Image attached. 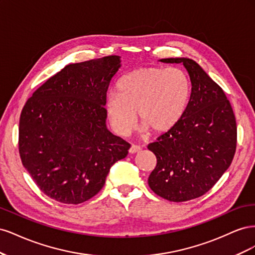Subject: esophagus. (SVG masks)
<instances>
[{"mask_svg":"<svg viewBox=\"0 0 255 255\" xmlns=\"http://www.w3.org/2000/svg\"><path fill=\"white\" fill-rule=\"evenodd\" d=\"M140 150H141L140 146H138V145H136V144H132V145H130V148H129L128 152H129L130 154H134V153H138Z\"/></svg>","mask_w":255,"mask_h":255,"instance_id":"1","label":"esophagus"}]
</instances>
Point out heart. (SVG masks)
Here are the masks:
<instances>
[{
	"instance_id": "1",
	"label": "heart",
	"mask_w": 255,
	"mask_h": 255,
	"mask_svg": "<svg viewBox=\"0 0 255 255\" xmlns=\"http://www.w3.org/2000/svg\"><path fill=\"white\" fill-rule=\"evenodd\" d=\"M118 95L105 100V114L113 129L128 135L139 116L143 132L164 134L182 119L190 98V81L179 68L142 67L119 81Z\"/></svg>"
}]
</instances>
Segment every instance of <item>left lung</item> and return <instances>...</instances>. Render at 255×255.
I'll use <instances>...</instances> for the list:
<instances>
[{"instance_id":"left-lung-1","label":"left lung","mask_w":255,"mask_h":255,"mask_svg":"<svg viewBox=\"0 0 255 255\" xmlns=\"http://www.w3.org/2000/svg\"><path fill=\"white\" fill-rule=\"evenodd\" d=\"M159 61L182 64L191 92L179 123L148 145L157 159L148 183L157 196L184 202L203 196L228 170L236 151V120L225 92L195 60Z\"/></svg>"}]
</instances>
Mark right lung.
<instances>
[{
	"instance_id": "right-lung-1",
	"label": "right lung",
	"mask_w": 255,
	"mask_h": 255,
	"mask_svg": "<svg viewBox=\"0 0 255 255\" xmlns=\"http://www.w3.org/2000/svg\"><path fill=\"white\" fill-rule=\"evenodd\" d=\"M121 67L112 55L66 66L38 88L23 107L19 153L48 197L79 204L96 196L129 143L106 127V92Z\"/></svg>"
}]
</instances>
